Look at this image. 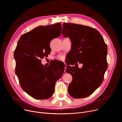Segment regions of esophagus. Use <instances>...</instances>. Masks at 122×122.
I'll use <instances>...</instances> for the list:
<instances>
[{
    "label": "esophagus",
    "mask_w": 122,
    "mask_h": 122,
    "mask_svg": "<svg viewBox=\"0 0 122 122\" xmlns=\"http://www.w3.org/2000/svg\"><path fill=\"white\" fill-rule=\"evenodd\" d=\"M64 67H65V69H66V66H67V65H66V64H64Z\"/></svg>",
    "instance_id": "34e87169"
}]
</instances>
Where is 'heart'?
<instances>
[{"label": "heart", "mask_w": 122, "mask_h": 122, "mask_svg": "<svg viewBox=\"0 0 122 122\" xmlns=\"http://www.w3.org/2000/svg\"><path fill=\"white\" fill-rule=\"evenodd\" d=\"M61 59H63V57H60V58Z\"/></svg>", "instance_id": "b5f03b06"}]
</instances>
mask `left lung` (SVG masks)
<instances>
[{"label": "left lung", "instance_id": "1", "mask_svg": "<svg viewBox=\"0 0 122 122\" xmlns=\"http://www.w3.org/2000/svg\"><path fill=\"white\" fill-rule=\"evenodd\" d=\"M62 34L71 42L66 71L72 76L68 93L74 98L91 95L102 83L107 67V46L100 33L89 26L64 23ZM82 63L79 69L77 63ZM74 64L76 67L69 64Z\"/></svg>", "mask_w": 122, "mask_h": 122}]
</instances>
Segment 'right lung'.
<instances>
[{"label": "right lung", "instance_id": "add662e5", "mask_svg": "<svg viewBox=\"0 0 122 122\" xmlns=\"http://www.w3.org/2000/svg\"><path fill=\"white\" fill-rule=\"evenodd\" d=\"M60 23L39 26L20 37L14 52L15 74L23 90L38 99L51 97L56 81L62 76L64 63L54 62L45 67L41 59L48 56L51 41L61 35Z\"/></svg>", "mask_w": 122, "mask_h": 122}]
</instances>
